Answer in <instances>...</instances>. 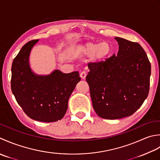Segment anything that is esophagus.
I'll list each match as a JSON object with an SVG mask.
<instances>
[{"label": "esophagus", "instance_id": "34e87169", "mask_svg": "<svg viewBox=\"0 0 160 160\" xmlns=\"http://www.w3.org/2000/svg\"><path fill=\"white\" fill-rule=\"evenodd\" d=\"M86 75H87V74H86V72H81L80 73V77H81V79H86Z\"/></svg>", "mask_w": 160, "mask_h": 160}]
</instances>
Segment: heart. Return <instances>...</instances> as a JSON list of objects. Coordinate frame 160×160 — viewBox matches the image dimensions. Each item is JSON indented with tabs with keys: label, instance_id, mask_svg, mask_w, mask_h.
Wrapping results in <instances>:
<instances>
[{
	"label": "heart",
	"instance_id": "b5f03b06",
	"mask_svg": "<svg viewBox=\"0 0 160 160\" xmlns=\"http://www.w3.org/2000/svg\"><path fill=\"white\" fill-rule=\"evenodd\" d=\"M75 51L78 54L81 56L91 55L92 62L98 63L106 60L109 57L112 52V48L107 41H103L101 43L89 41L78 45Z\"/></svg>",
	"mask_w": 160,
	"mask_h": 160
}]
</instances>
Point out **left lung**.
<instances>
[{"label":"left lung","instance_id":"obj_1","mask_svg":"<svg viewBox=\"0 0 160 160\" xmlns=\"http://www.w3.org/2000/svg\"><path fill=\"white\" fill-rule=\"evenodd\" d=\"M117 55L98 63H90L86 81L92 106L100 117L117 119L132 115L149 92L151 66L138 43L115 37Z\"/></svg>","mask_w":160,"mask_h":160}]
</instances>
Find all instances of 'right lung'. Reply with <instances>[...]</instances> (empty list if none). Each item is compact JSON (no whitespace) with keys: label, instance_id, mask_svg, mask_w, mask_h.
Listing matches in <instances>:
<instances>
[{"label":"right lung","instance_id":"obj_1","mask_svg":"<svg viewBox=\"0 0 160 160\" xmlns=\"http://www.w3.org/2000/svg\"><path fill=\"white\" fill-rule=\"evenodd\" d=\"M38 41H29L14 58L11 88L16 102L29 117L42 122H54L66 114L68 99L81 77L77 71L65 74L55 70L48 75L35 74L29 58Z\"/></svg>","mask_w":160,"mask_h":160}]
</instances>
